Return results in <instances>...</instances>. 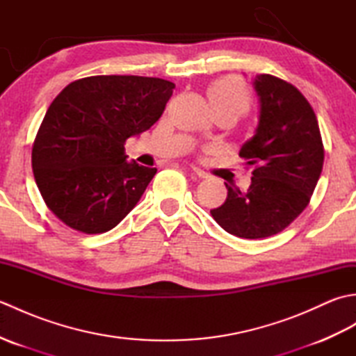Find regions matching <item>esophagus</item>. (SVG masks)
Segmentation results:
<instances>
[{
    "mask_svg": "<svg viewBox=\"0 0 356 356\" xmlns=\"http://www.w3.org/2000/svg\"><path fill=\"white\" fill-rule=\"evenodd\" d=\"M190 170H191V172L194 174V176H197L199 179H207V177H208V174H207L205 171H202L200 168H197V166H193V165H191Z\"/></svg>",
    "mask_w": 356,
    "mask_h": 356,
    "instance_id": "esophagus-1",
    "label": "esophagus"
}]
</instances>
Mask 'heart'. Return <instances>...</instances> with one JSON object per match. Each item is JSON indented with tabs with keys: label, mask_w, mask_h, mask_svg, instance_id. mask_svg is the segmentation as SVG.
I'll return each mask as SVG.
<instances>
[{
	"label": "heart",
	"mask_w": 356,
	"mask_h": 356,
	"mask_svg": "<svg viewBox=\"0 0 356 356\" xmlns=\"http://www.w3.org/2000/svg\"><path fill=\"white\" fill-rule=\"evenodd\" d=\"M208 97L216 111L231 110L241 115L249 107V93L245 84L234 76L216 81L208 90Z\"/></svg>",
	"instance_id": "1"
}]
</instances>
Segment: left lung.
<instances>
[{"instance_id": "left-lung-1", "label": "left lung", "mask_w": 356, "mask_h": 356, "mask_svg": "<svg viewBox=\"0 0 356 356\" xmlns=\"http://www.w3.org/2000/svg\"><path fill=\"white\" fill-rule=\"evenodd\" d=\"M260 120L238 156L254 166L248 191L228 188L211 216L241 238H264L287 228L311 202L324 162L318 120L297 87L272 74H257Z\"/></svg>"}]
</instances>
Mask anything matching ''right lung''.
Instances as JSON below:
<instances>
[{
  "label": "right lung",
  "instance_id": "add662e5",
  "mask_svg": "<svg viewBox=\"0 0 356 356\" xmlns=\"http://www.w3.org/2000/svg\"><path fill=\"white\" fill-rule=\"evenodd\" d=\"M174 84L101 74L70 82L45 113L32 168L45 205L69 228L102 234L136 207L156 168L125 159L130 136L162 116Z\"/></svg>",
  "mask_w": 356,
  "mask_h": 356
}]
</instances>
